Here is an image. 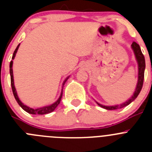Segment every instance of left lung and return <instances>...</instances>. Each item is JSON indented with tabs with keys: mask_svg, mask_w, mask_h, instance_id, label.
<instances>
[{
	"mask_svg": "<svg viewBox=\"0 0 152 152\" xmlns=\"http://www.w3.org/2000/svg\"><path fill=\"white\" fill-rule=\"evenodd\" d=\"M132 48L133 49L134 52H135V57H136V59L138 61V64H139V80H138V84H137L136 89H135V93H134L133 96L130 98L128 101L125 102L124 103L121 104V105H117V106H113V107H107V106H103L100 103H97L98 105L100 107H103L104 109H107L109 110H117L119 108H123V107H126L127 105H129V103H131L132 102L135 100V98L138 96V95L139 94L142 88V86H143V81H144V75H145V57L144 55L142 54V51H141L140 46H139V44H137L135 42H133L132 43Z\"/></svg>",
	"mask_w": 152,
	"mask_h": 152,
	"instance_id": "1",
	"label": "left lung"
}]
</instances>
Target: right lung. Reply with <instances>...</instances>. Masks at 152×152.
Masks as SVG:
<instances>
[{"label":"right lung","instance_id":"right-lung-1","mask_svg":"<svg viewBox=\"0 0 152 152\" xmlns=\"http://www.w3.org/2000/svg\"><path fill=\"white\" fill-rule=\"evenodd\" d=\"M19 46H20V44L17 45V49H15V51H14V52H13L12 59H13V58H14V57H15L16 53H17V49H18ZM12 65H13V61H11L10 63V83H11L12 91H13V96H14V97H15L16 100H17V102L18 103L19 105L22 107L23 110H24L26 111V112L29 113H30V114H39V115H43V114L49 113H52V111H54L55 109H56V107H57V106L60 103L61 99V97H62V93H63L62 91H61V95H60V97L58 98V100L56 103H54L53 104H52V105L48 106V107H42V108H39V109L29 108V107H26V106L24 105L23 103H21L20 100H19L18 96H17V91H16V89H15V87H14V84H13V69H12ZM68 78L65 79V80H64V83H63V85L64 84V83L66 82V80H68Z\"/></svg>","mask_w":152,"mask_h":152}]
</instances>
